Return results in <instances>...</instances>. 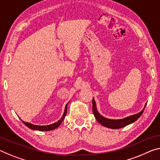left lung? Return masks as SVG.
I'll return each instance as SVG.
<instances>
[{
  "instance_id": "obj_1",
  "label": "left lung",
  "mask_w": 160,
  "mask_h": 160,
  "mask_svg": "<svg viewBox=\"0 0 160 160\" xmlns=\"http://www.w3.org/2000/svg\"><path fill=\"white\" fill-rule=\"evenodd\" d=\"M92 109H93V113H94V115L96 118V119L101 124L103 125L104 127H108V128L110 129H120L122 128V127H126L127 125H129L132 123L134 122L135 121H137L139 118L141 117V115L142 114V113L144 112V109L145 107H144V109L142 110V112H140L139 113L137 114H134L132 115V116H129L128 117L124 118V119H107L104 117H102V115H100L99 114V112H97V107H96V102L93 98L92 99Z\"/></svg>"
}]
</instances>
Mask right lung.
I'll use <instances>...</instances> for the list:
<instances>
[{"mask_svg":"<svg viewBox=\"0 0 160 160\" xmlns=\"http://www.w3.org/2000/svg\"><path fill=\"white\" fill-rule=\"evenodd\" d=\"M67 105H68V104L66 105L64 113H63V117H61V119L60 120H58L57 122L53 123V124H52L46 125V126H38V125L32 124H31V123H28V122H25L23 121H22V122H23V124H25L26 126L28 127V128L33 129V130H38V131H51V130H53L56 128H57L58 126H60L61 122L63 121V119H64V117H66V112H67Z\"/></svg>","mask_w":160,"mask_h":160,"instance_id":"right-lung-1","label":"right lung"}]
</instances>
